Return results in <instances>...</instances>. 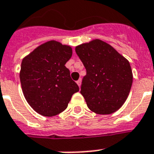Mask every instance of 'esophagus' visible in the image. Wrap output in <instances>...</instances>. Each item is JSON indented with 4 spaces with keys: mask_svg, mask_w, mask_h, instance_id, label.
<instances>
[{
    "mask_svg": "<svg viewBox=\"0 0 154 154\" xmlns=\"http://www.w3.org/2000/svg\"><path fill=\"white\" fill-rule=\"evenodd\" d=\"M77 85L79 86V87H81V79H79L78 81H77Z\"/></svg>",
    "mask_w": 154,
    "mask_h": 154,
    "instance_id": "34e87169",
    "label": "esophagus"
}]
</instances>
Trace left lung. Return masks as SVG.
<instances>
[{
    "instance_id": "8db88e82",
    "label": "left lung",
    "mask_w": 154,
    "mask_h": 154,
    "mask_svg": "<svg viewBox=\"0 0 154 154\" xmlns=\"http://www.w3.org/2000/svg\"><path fill=\"white\" fill-rule=\"evenodd\" d=\"M75 51L86 69L81 94L90 110L111 114L125 103L132 85L128 60L99 39L77 45Z\"/></svg>"
}]
</instances>
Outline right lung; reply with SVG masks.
<instances>
[{
	"instance_id": "obj_1",
	"label": "right lung",
	"mask_w": 154,
	"mask_h": 154,
	"mask_svg": "<svg viewBox=\"0 0 154 154\" xmlns=\"http://www.w3.org/2000/svg\"><path fill=\"white\" fill-rule=\"evenodd\" d=\"M69 45L49 41L23 58L19 72L23 93L39 114L54 117L66 109L79 87L65 64L72 56Z\"/></svg>"
}]
</instances>
